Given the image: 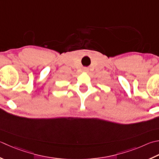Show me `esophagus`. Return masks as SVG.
<instances>
[{"instance_id":"obj_1","label":"esophagus","mask_w":159,"mask_h":159,"mask_svg":"<svg viewBox=\"0 0 159 159\" xmlns=\"http://www.w3.org/2000/svg\"><path fill=\"white\" fill-rule=\"evenodd\" d=\"M84 70H85V71H88V69H87V68H85V69H84Z\"/></svg>"}]
</instances>
